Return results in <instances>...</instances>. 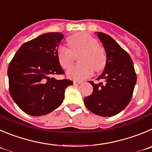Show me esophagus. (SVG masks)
I'll list each match as a JSON object with an SVG mask.
<instances>
[{
	"mask_svg": "<svg viewBox=\"0 0 152 152\" xmlns=\"http://www.w3.org/2000/svg\"><path fill=\"white\" fill-rule=\"evenodd\" d=\"M81 83H82V82H80V81H73V85H74V86H79Z\"/></svg>",
	"mask_w": 152,
	"mask_h": 152,
	"instance_id": "1",
	"label": "esophagus"
}]
</instances>
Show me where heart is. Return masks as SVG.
Wrapping results in <instances>:
<instances>
[{"label": "heart", "instance_id": "1", "mask_svg": "<svg viewBox=\"0 0 152 152\" xmlns=\"http://www.w3.org/2000/svg\"><path fill=\"white\" fill-rule=\"evenodd\" d=\"M96 38L86 32H79L67 38L69 49L59 46L57 49V58L61 66L65 69L73 65L75 56L80 53V64L73 66L66 72V76L74 80H82L91 76L94 69L96 72L104 69L106 64V54L104 48L97 44Z\"/></svg>", "mask_w": 152, "mask_h": 152}]
</instances>
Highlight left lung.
<instances>
[{
	"label": "left lung",
	"instance_id": "left-lung-1",
	"mask_svg": "<svg viewBox=\"0 0 152 152\" xmlns=\"http://www.w3.org/2000/svg\"><path fill=\"white\" fill-rule=\"evenodd\" d=\"M106 50V64L97 80L94 83L93 93L84 98L86 107L94 114L110 117L122 111L131 100L137 83V73L129 54L110 35L97 32Z\"/></svg>",
	"mask_w": 152,
	"mask_h": 152
}]
</instances>
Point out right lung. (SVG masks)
<instances>
[{
    "label": "right lung",
    "mask_w": 152,
    "mask_h": 152,
    "mask_svg": "<svg viewBox=\"0 0 152 152\" xmlns=\"http://www.w3.org/2000/svg\"><path fill=\"white\" fill-rule=\"evenodd\" d=\"M64 34L50 32L22 44L8 66L9 90L24 113L40 116L51 113L63 102L64 91L73 81L55 79L64 71L57 58Z\"/></svg>",
    "instance_id": "1"
}]
</instances>
